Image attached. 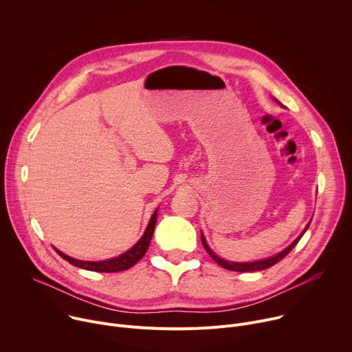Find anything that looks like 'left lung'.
Here are the masks:
<instances>
[{
  "label": "left lung",
  "instance_id": "left-lung-1",
  "mask_svg": "<svg viewBox=\"0 0 352 352\" xmlns=\"http://www.w3.org/2000/svg\"><path fill=\"white\" fill-rule=\"evenodd\" d=\"M309 224L311 223H308V226L305 227V230L302 231V234H300L288 248H285L283 252H280V254H277L276 256H272V258H269V259H265V261H258V262H249V263H235V262H227V261H224V259H221V258H219L213 250L209 248V245H208V242H206V239H205V236H204V234H202V243H204V246H205V249H206V252L214 259V262L217 263V265H220L221 267H224V269H227V270H232V272H241V273H243V272H259V270H265V269H269V267H272V266H274L276 263H278L281 259H284L291 250H292V248L299 242V239L302 238V235L305 234V231L308 230V227H309Z\"/></svg>",
  "mask_w": 352,
  "mask_h": 352
}]
</instances>
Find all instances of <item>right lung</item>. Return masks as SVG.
<instances>
[{
	"label": "right lung",
	"mask_w": 352,
	"mask_h": 352,
	"mask_svg": "<svg viewBox=\"0 0 352 352\" xmlns=\"http://www.w3.org/2000/svg\"><path fill=\"white\" fill-rule=\"evenodd\" d=\"M156 221H157V210L153 213L152 219L148 221V226L143 234V236L136 242L135 246H132L129 250H126L125 254L120 255L118 258H113L109 261H103V262H83V261H78V259H72L67 255H64L63 252H60L58 249H56V252L65 259L67 262H69L72 266L85 269V270H90V272H98V273H116V272H124L131 269L132 266H135L146 254V250L150 245V239L153 236L155 232V227H156Z\"/></svg>",
	"instance_id": "obj_1"
}]
</instances>
